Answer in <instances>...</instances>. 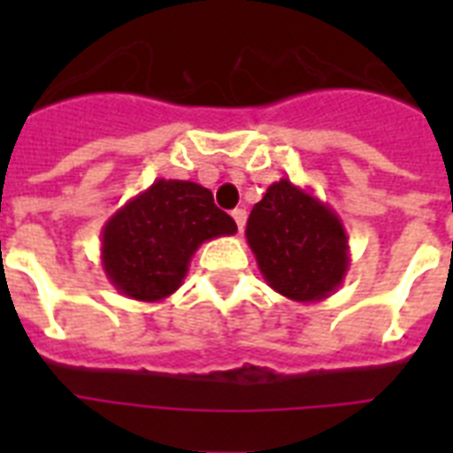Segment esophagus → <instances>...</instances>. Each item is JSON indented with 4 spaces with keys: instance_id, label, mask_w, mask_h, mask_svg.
I'll return each instance as SVG.
<instances>
[{
    "instance_id": "34e87169",
    "label": "esophagus",
    "mask_w": 453,
    "mask_h": 453,
    "mask_svg": "<svg viewBox=\"0 0 453 453\" xmlns=\"http://www.w3.org/2000/svg\"><path fill=\"white\" fill-rule=\"evenodd\" d=\"M233 219H234V223H237V227H240V230H244V223H247V209H234L233 211Z\"/></svg>"
}]
</instances>
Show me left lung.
Segmentation results:
<instances>
[{
    "label": "left lung",
    "mask_w": 453,
    "mask_h": 453,
    "mask_svg": "<svg viewBox=\"0 0 453 453\" xmlns=\"http://www.w3.org/2000/svg\"><path fill=\"white\" fill-rule=\"evenodd\" d=\"M244 234L263 280L289 301L329 298L350 268L343 220L289 178L270 185L249 213Z\"/></svg>",
    "instance_id": "8db88e82"
}]
</instances>
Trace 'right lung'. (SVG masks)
<instances>
[{"label": "right lung", "mask_w": 453, "mask_h": 453, "mask_svg": "<svg viewBox=\"0 0 453 453\" xmlns=\"http://www.w3.org/2000/svg\"><path fill=\"white\" fill-rule=\"evenodd\" d=\"M237 233L211 190L192 180L157 178L103 226L101 263L122 296L157 303L183 284L204 242Z\"/></svg>", "instance_id": "1"}]
</instances>
